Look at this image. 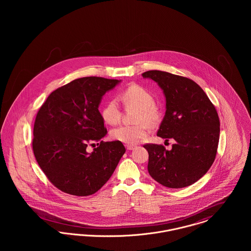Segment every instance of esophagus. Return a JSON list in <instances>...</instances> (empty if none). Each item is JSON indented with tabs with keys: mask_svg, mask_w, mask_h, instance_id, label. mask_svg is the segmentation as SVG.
<instances>
[{
	"mask_svg": "<svg viewBox=\"0 0 251 251\" xmlns=\"http://www.w3.org/2000/svg\"><path fill=\"white\" fill-rule=\"evenodd\" d=\"M126 149H127L128 151H132V150H134V149H135V146H132V145H127V146H126Z\"/></svg>",
	"mask_w": 251,
	"mask_h": 251,
	"instance_id": "34e87169",
	"label": "esophagus"
}]
</instances>
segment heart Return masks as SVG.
I'll return each mask as SVG.
<instances>
[{"mask_svg":"<svg viewBox=\"0 0 251 251\" xmlns=\"http://www.w3.org/2000/svg\"><path fill=\"white\" fill-rule=\"evenodd\" d=\"M120 100L126 107L138 109L136 115L137 125H122L113 129L111 137L122 143L133 145L138 143L148 134V124H154L158 120V112L154 106L152 95L139 85H131L122 92ZM121 112L116 100H109L101 110V118L110 125L117 124L120 120Z\"/></svg>","mask_w":251,"mask_h":251,"instance_id":"heart-1","label":"heart"}]
</instances>
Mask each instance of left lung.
Instances as JSON below:
<instances>
[{
  "instance_id": "left-lung-1",
  "label": "left lung",
  "mask_w": 251,
  "mask_h": 251,
  "mask_svg": "<svg viewBox=\"0 0 251 251\" xmlns=\"http://www.w3.org/2000/svg\"><path fill=\"white\" fill-rule=\"evenodd\" d=\"M142 76L157 83L166 98V114L157 135L176 141L170 151L162 145L144 146L149 173L166 187L189 186L215 161L220 132L217 112L202 88L188 78L161 71Z\"/></svg>"
}]
</instances>
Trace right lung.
<instances>
[{
  "instance_id": "right-lung-1",
  "label": "right lung",
  "mask_w": 251,
  "mask_h": 251,
  "mask_svg": "<svg viewBox=\"0 0 251 251\" xmlns=\"http://www.w3.org/2000/svg\"><path fill=\"white\" fill-rule=\"evenodd\" d=\"M121 80L76 79L51 92L34 125L33 151L50 182L61 191L84 197L100 190L126 150L120 141L103 142L107 133L99 106ZM98 147L92 153L87 144Z\"/></svg>"
}]
</instances>
